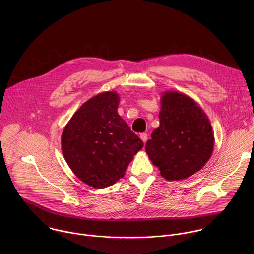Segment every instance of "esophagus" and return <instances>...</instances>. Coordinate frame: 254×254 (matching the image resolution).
Wrapping results in <instances>:
<instances>
[{"instance_id": "esophagus-1", "label": "esophagus", "mask_w": 254, "mask_h": 254, "mask_svg": "<svg viewBox=\"0 0 254 254\" xmlns=\"http://www.w3.org/2000/svg\"><path fill=\"white\" fill-rule=\"evenodd\" d=\"M139 137H140V139H141L144 143H146L147 140H148V133H147V132H142V133L139 134Z\"/></svg>"}]
</instances>
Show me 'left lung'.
Wrapping results in <instances>:
<instances>
[{
  "label": "left lung",
  "mask_w": 254,
  "mask_h": 254,
  "mask_svg": "<svg viewBox=\"0 0 254 254\" xmlns=\"http://www.w3.org/2000/svg\"><path fill=\"white\" fill-rule=\"evenodd\" d=\"M159 119L160 127L146 143L150 160L166 180L191 177L212 156L214 132L208 117L190 96L165 91Z\"/></svg>",
  "instance_id": "left-lung-1"
}]
</instances>
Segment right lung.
Here are the masks:
<instances>
[{
  "mask_svg": "<svg viewBox=\"0 0 254 254\" xmlns=\"http://www.w3.org/2000/svg\"><path fill=\"white\" fill-rule=\"evenodd\" d=\"M120 96L105 91L84 102L61 135L64 159L83 183L102 189L125 176L142 140L118 114Z\"/></svg>",
  "mask_w": 254,
  "mask_h": 254,
  "instance_id": "right-lung-1",
  "label": "right lung"
}]
</instances>
